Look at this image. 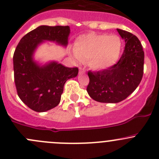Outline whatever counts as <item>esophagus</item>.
Segmentation results:
<instances>
[{"label":"esophagus","mask_w":159,"mask_h":159,"mask_svg":"<svg viewBox=\"0 0 159 159\" xmlns=\"http://www.w3.org/2000/svg\"><path fill=\"white\" fill-rule=\"evenodd\" d=\"M79 73H80V74H84V73H85V70H84V69L83 68V67H79Z\"/></svg>","instance_id":"34e87169"}]
</instances>
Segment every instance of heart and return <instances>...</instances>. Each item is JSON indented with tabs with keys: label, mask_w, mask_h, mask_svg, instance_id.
Wrapping results in <instances>:
<instances>
[{
	"label": "heart",
	"mask_w": 159,
	"mask_h": 159,
	"mask_svg": "<svg viewBox=\"0 0 159 159\" xmlns=\"http://www.w3.org/2000/svg\"><path fill=\"white\" fill-rule=\"evenodd\" d=\"M122 50V40L117 35L90 33L77 39L75 51L77 58L89 61L95 70L109 68L118 61Z\"/></svg>",
	"instance_id": "heart-1"
}]
</instances>
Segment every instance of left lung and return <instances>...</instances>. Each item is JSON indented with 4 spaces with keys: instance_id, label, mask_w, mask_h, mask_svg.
Returning <instances> with one entry per match:
<instances>
[{
    "instance_id": "8db88e82",
    "label": "left lung",
    "mask_w": 159,
    "mask_h": 159,
    "mask_svg": "<svg viewBox=\"0 0 159 159\" xmlns=\"http://www.w3.org/2000/svg\"><path fill=\"white\" fill-rule=\"evenodd\" d=\"M117 32L126 43L120 59L108 69L88 72L87 92L92 99L99 102L123 101L138 88L142 79L144 53L141 42L130 32L119 29Z\"/></svg>"
}]
</instances>
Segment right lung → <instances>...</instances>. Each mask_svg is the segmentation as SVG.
Listing matches in <instances>:
<instances>
[{"instance_id":"obj_1","label":"right lung","mask_w":159,"mask_h":159,"mask_svg":"<svg viewBox=\"0 0 159 159\" xmlns=\"http://www.w3.org/2000/svg\"><path fill=\"white\" fill-rule=\"evenodd\" d=\"M70 32L67 25H40L24 35L15 49L14 76L18 95L35 112H46L56 107L61 102L64 84L77 77L78 69L67 67L57 61L39 64L34 60V53L46 41L66 47Z\"/></svg>"}]
</instances>
